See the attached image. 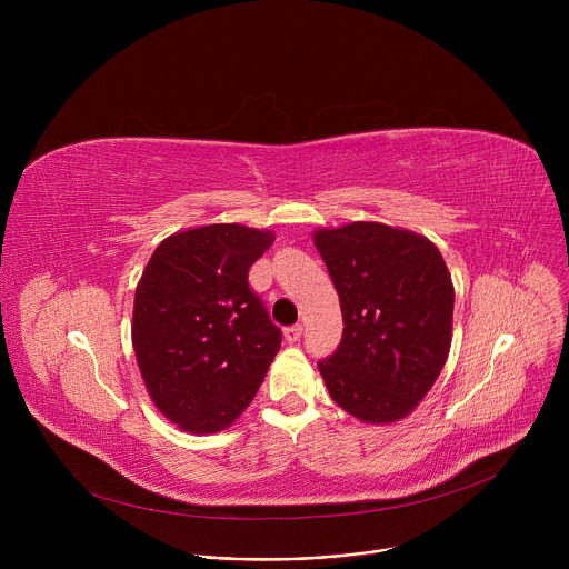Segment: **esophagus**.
I'll return each instance as SVG.
<instances>
[{"label":"esophagus","instance_id":"34e87169","mask_svg":"<svg viewBox=\"0 0 569 569\" xmlns=\"http://www.w3.org/2000/svg\"><path fill=\"white\" fill-rule=\"evenodd\" d=\"M301 323H295V327H288L286 331H283V338H286V342L288 345H295L299 338H301Z\"/></svg>","mask_w":569,"mask_h":569}]
</instances>
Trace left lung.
I'll return each instance as SVG.
<instances>
[{
	"label": "left lung",
	"mask_w": 569,
	"mask_h": 569,
	"mask_svg": "<svg viewBox=\"0 0 569 569\" xmlns=\"http://www.w3.org/2000/svg\"><path fill=\"white\" fill-rule=\"evenodd\" d=\"M342 308V342L317 362L331 398L362 423L410 417L439 378L452 342L455 288L426 236L382 222L312 233Z\"/></svg>",
	"instance_id": "obj_1"
}]
</instances>
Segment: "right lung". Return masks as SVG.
Segmentation results:
<instances>
[{"label": "right lung", "mask_w": 569, "mask_h": 569, "mask_svg": "<svg viewBox=\"0 0 569 569\" xmlns=\"http://www.w3.org/2000/svg\"><path fill=\"white\" fill-rule=\"evenodd\" d=\"M270 229L204 224L164 238L134 290L132 349L154 408L180 430L229 428L257 396L281 331L248 286Z\"/></svg>", "instance_id": "1"}]
</instances>
